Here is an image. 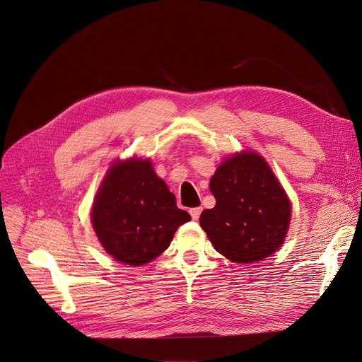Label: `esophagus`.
Returning <instances> with one entry per match:
<instances>
[{
	"instance_id": "obj_1",
	"label": "esophagus",
	"mask_w": 362,
	"mask_h": 362,
	"mask_svg": "<svg viewBox=\"0 0 362 362\" xmlns=\"http://www.w3.org/2000/svg\"><path fill=\"white\" fill-rule=\"evenodd\" d=\"M201 212H202V208L198 206V208H192L190 209V216L193 221H198L199 216H201Z\"/></svg>"
}]
</instances>
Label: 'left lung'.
I'll use <instances>...</instances> for the list:
<instances>
[{
    "label": "left lung",
    "mask_w": 362,
    "mask_h": 362,
    "mask_svg": "<svg viewBox=\"0 0 362 362\" xmlns=\"http://www.w3.org/2000/svg\"><path fill=\"white\" fill-rule=\"evenodd\" d=\"M209 189L216 199L199 222L214 248L233 262L261 261L283 244L291 204L273 170L254 151L228 157Z\"/></svg>",
    "instance_id": "obj_1"
}]
</instances>
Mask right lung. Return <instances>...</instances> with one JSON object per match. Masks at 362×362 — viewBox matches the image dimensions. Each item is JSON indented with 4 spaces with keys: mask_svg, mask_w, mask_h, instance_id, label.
<instances>
[{
    "mask_svg": "<svg viewBox=\"0 0 362 362\" xmlns=\"http://www.w3.org/2000/svg\"><path fill=\"white\" fill-rule=\"evenodd\" d=\"M92 226L104 250L128 266H144L166 250L190 215L153 170L151 161L117 160L98 190Z\"/></svg>",
    "mask_w": 362,
    "mask_h": 362,
    "instance_id": "1",
    "label": "right lung"
}]
</instances>
